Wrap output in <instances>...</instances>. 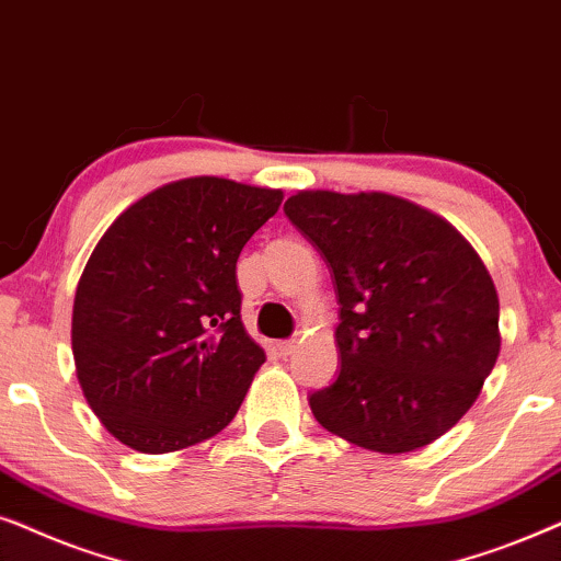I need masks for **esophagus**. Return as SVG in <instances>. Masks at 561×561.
<instances>
[{
    "instance_id": "34e87169",
    "label": "esophagus",
    "mask_w": 561,
    "mask_h": 561,
    "mask_svg": "<svg viewBox=\"0 0 561 561\" xmlns=\"http://www.w3.org/2000/svg\"><path fill=\"white\" fill-rule=\"evenodd\" d=\"M276 351H279V354L282 356H293L295 354V351H297V341L293 339V341H279V343H276Z\"/></svg>"
}]
</instances>
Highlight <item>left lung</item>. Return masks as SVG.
<instances>
[{
	"label": "left lung",
	"instance_id": "1",
	"mask_svg": "<svg viewBox=\"0 0 561 561\" xmlns=\"http://www.w3.org/2000/svg\"><path fill=\"white\" fill-rule=\"evenodd\" d=\"M285 213L339 289L341 371L310 394L316 421L379 454L433 444L474 405L500 354L480 253L442 215L387 192L302 190Z\"/></svg>",
	"mask_w": 561,
	"mask_h": 561
}]
</instances>
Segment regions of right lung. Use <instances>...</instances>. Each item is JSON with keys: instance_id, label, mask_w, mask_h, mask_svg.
Here are the masks:
<instances>
[{"instance_id": "1", "label": "right lung", "mask_w": 561, "mask_h": 561, "mask_svg": "<svg viewBox=\"0 0 561 561\" xmlns=\"http://www.w3.org/2000/svg\"><path fill=\"white\" fill-rule=\"evenodd\" d=\"M285 192L190 176L112 220L77 285L71 348L104 428L140 454L207 442L233 421L264 348L245 333L236 261Z\"/></svg>"}]
</instances>
